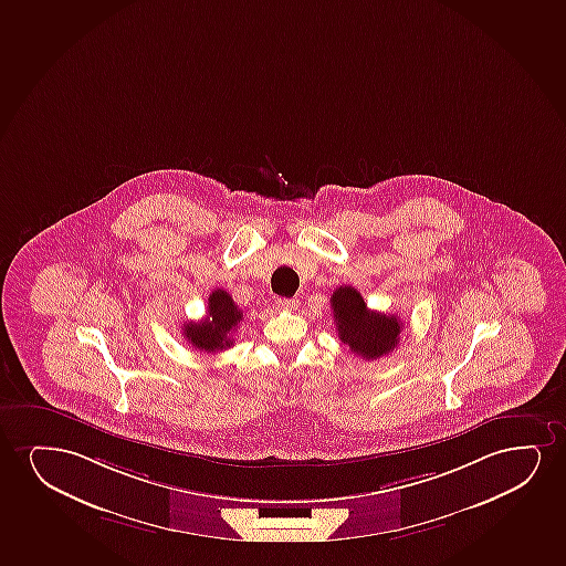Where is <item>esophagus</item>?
I'll return each mask as SVG.
<instances>
[{
	"instance_id": "34e87169",
	"label": "esophagus",
	"mask_w": 566,
	"mask_h": 566,
	"mask_svg": "<svg viewBox=\"0 0 566 566\" xmlns=\"http://www.w3.org/2000/svg\"><path fill=\"white\" fill-rule=\"evenodd\" d=\"M276 305H279L280 308H287V311H292V308H297L300 300H297V297H290V300H286V297H280Z\"/></svg>"
}]
</instances>
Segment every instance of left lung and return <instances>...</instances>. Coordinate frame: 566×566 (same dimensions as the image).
Wrapping results in <instances>:
<instances>
[{
    "instance_id": "1",
    "label": "left lung",
    "mask_w": 566,
    "mask_h": 566,
    "mask_svg": "<svg viewBox=\"0 0 566 566\" xmlns=\"http://www.w3.org/2000/svg\"><path fill=\"white\" fill-rule=\"evenodd\" d=\"M331 307L338 338L363 359H380L399 344L403 323L396 315L370 311L355 287H336Z\"/></svg>"
}]
</instances>
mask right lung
Segmentation results:
<instances>
[{
	"mask_svg": "<svg viewBox=\"0 0 566 566\" xmlns=\"http://www.w3.org/2000/svg\"><path fill=\"white\" fill-rule=\"evenodd\" d=\"M242 318L243 313L235 305L232 295L219 287L209 295L206 318H201L198 323L184 324L182 336L199 352H222L230 345H234L232 334L238 328V324L242 323Z\"/></svg>",
	"mask_w": 566,
	"mask_h": 566,
	"instance_id": "right-lung-1",
	"label": "right lung"
}]
</instances>
